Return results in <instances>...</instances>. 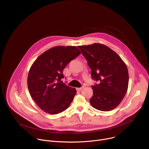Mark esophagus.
<instances>
[{
	"label": "esophagus",
	"instance_id": "obj_1",
	"mask_svg": "<svg viewBox=\"0 0 149 149\" xmlns=\"http://www.w3.org/2000/svg\"><path fill=\"white\" fill-rule=\"evenodd\" d=\"M84 87H80V88H77V91H81L82 88H84Z\"/></svg>",
	"mask_w": 149,
	"mask_h": 149
}]
</instances>
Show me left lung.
Instances as JSON below:
<instances>
[{
    "label": "left lung",
    "mask_w": 149,
    "mask_h": 149,
    "mask_svg": "<svg viewBox=\"0 0 149 149\" xmlns=\"http://www.w3.org/2000/svg\"><path fill=\"white\" fill-rule=\"evenodd\" d=\"M88 61L94 80L99 84L93 86V95L90 100L98 110L109 111L120 104L129 85V72L119 55L109 47L101 44L78 46Z\"/></svg>",
    "instance_id": "obj_1"
}]
</instances>
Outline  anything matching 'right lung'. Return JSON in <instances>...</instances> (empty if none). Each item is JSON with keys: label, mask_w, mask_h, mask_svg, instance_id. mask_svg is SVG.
I'll use <instances>...</instances> for the list:
<instances>
[{"label": "right lung", "mask_w": 149, "mask_h": 149, "mask_svg": "<svg viewBox=\"0 0 149 149\" xmlns=\"http://www.w3.org/2000/svg\"><path fill=\"white\" fill-rule=\"evenodd\" d=\"M80 54L75 46H58L42 54L33 63L28 76V90L38 107L45 113H60L72 101L76 89L61 80L66 65Z\"/></svg>", "instance_id": "1"}]
</instances>
